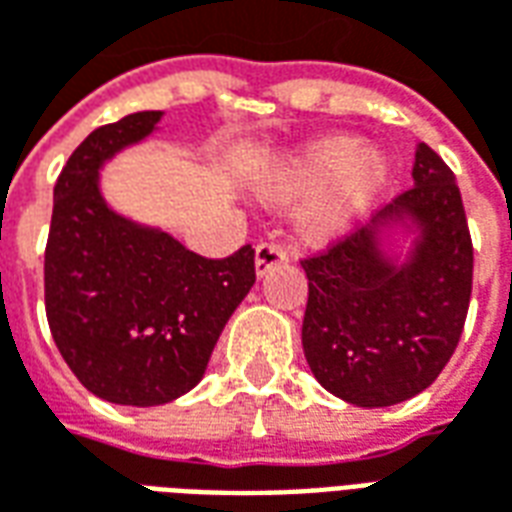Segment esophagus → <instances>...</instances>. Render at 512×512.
Masks as SVG:
<instances>
[{
  "mask_svg": "<svg viewBox=\"0 0 512 512\" xmlns=\"http://www.w3.org/2000/svg\"><path fill=\"white\" fill-rule=\"evenodd\" d=\"M290 257L288 252L282 249L279 244H260L255 249V268H257V277H263V274H268L271 268L277 266H285Z\"/></svg>",
  "mask_w": 512,
  "mask_h": 512,
  "instance_id": "34e87169",
  "label": "esophagus"
}]
</instances>
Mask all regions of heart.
Returning <instances> with one entry per match:
<instances>
[{"label": "heart", "instance_id": "b5f03b06", "mask_svg": "<svg viewBox=\"0 0 512 512\" xmlns=\"http://www.w3.org/2000/svg\"><path fill=\"white\" fill-rule=\"evenodd\" d=\"M386 178L381 153L356 136H329L288 156L263 186L274 205L306 200L299 213V233L312 244H326L373 202Z\"/></svg>", "mask_w": 512, "mask_h": 512}]
</instances>
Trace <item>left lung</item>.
<instances>
[{
	"mask_svg": "<svg viewBox=\"0 0 512 512\" xmlns=\"http://www.w3.org/2000/svg\"><path fill=\"white\" fill-rule=\"evenodd\" d=\"M414 186L343 238L304 257L310 296L301 345L312 376L345 403L384 408L428 389L461 340L472 299L474 249L452 169L425 142ZM403 215L420 241L397 267L377 230Z\"/></svg>",
	"mask_w": 512,
	"mask_h": 512,
	"instance_id": "obj_1",
	"label": "left lung"
}]
</instances>
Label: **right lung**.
Returning <instances> with one entry per match:
<instances>
[{"label":"right lung","instance_id":"1","mask_svg":"<svg viewBox=\"0 0 512 512\" xmlns=\"http://www.w3.org/2000/svg\"><path fill=\"white\" fill-rule=\"evenodd\" d=\"M161 112L95 128L54 183L43 290L54 343L73 376L117 406H161L200 384L213 345L255 285V249L202 257L117 216L98 169L145 139Z\"/></svg>","mask_w":512,"mask_h":512}]
</instances>
